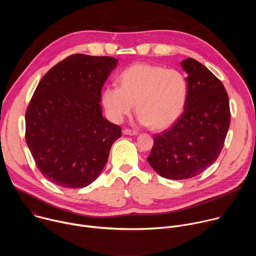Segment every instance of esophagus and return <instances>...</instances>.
<instances>
[{
  "instance_id": "1",
  "label": "esophagus",
  "mask_w": 256,
  "mask_h": 256,
  "mask_svg": "<svg viewBox=\"0 0 256 256\" xmlns=\"http://www.w3.org/2000/svg\"><path fill=\"white\" fill-rule=\"evenodd\" d=\"M122 132H124V134H126V136H136L138 134V132L132 130H128V128L124 130Z\"/></svg>"
}]
</instances>
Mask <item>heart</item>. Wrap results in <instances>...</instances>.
Instances as JSON below:
<instances>
[{"mask_svg": "<svg viewBox=\"0 0 256 256\" xmlns=\"http://www.w3.org/2000/svg\"><path fill=\"white\" fill-rule=\"evenodd\" d=\"M120 86H108L102 92L105 112L114 122L132 112L134 103L142 124L154 128L172 126L184 112L188 84L181 72L148 64H136L124 70Z\"/></svg>", "mask_w": 256, "mask_h": 256, "instance_id": "1", "label": "heart"}]
</instances>
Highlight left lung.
Returning <instances> with one entry per match:
<instances>
[{
  "label": "left lung",
  "mask_w": 256,
  "mask_h": 256,
  "mask_svg": "<svg viewBox=\"0 0 256 256\" xmlns=\"http://www.w3.org/2000/svg\"><path fill=\"white\" fill-rule=\"evenodd\" d=\"M188 95L173 126L156 134L148 162L162 177H194L220 155L230 126V106L222 82L194 58L181 62Z\"/></svg>",
  "instance_id": "8db88e82"
}]
</instances>
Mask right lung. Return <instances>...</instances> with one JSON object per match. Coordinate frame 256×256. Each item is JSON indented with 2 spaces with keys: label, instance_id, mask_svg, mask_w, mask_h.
<instances>
[{
  "label": "right lung",
  "instance_id": "obj_1",
  "mask_svg": "<svg viewBox=\"0 0 256 256\" xmlns=\"http://www.w3.org/2000/svg\"><path fill=\"white\" fill-rule=\"evenodd\" d=\"M112 56L72 54L44 76L25 114L26 142L42 174L64 188L100 175L122 128L102 114L101 90L118 66Z\"/></svg>",
  "mask_w": 256,
  "mask_h": 256
}]
</instances>
